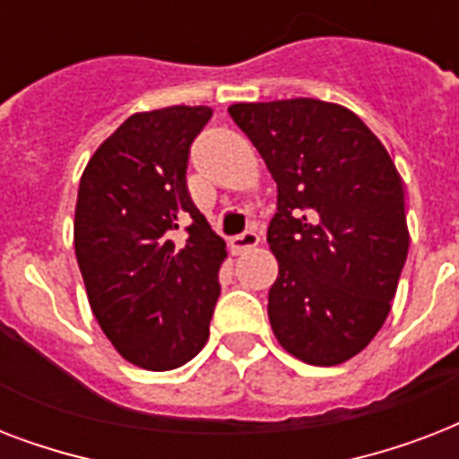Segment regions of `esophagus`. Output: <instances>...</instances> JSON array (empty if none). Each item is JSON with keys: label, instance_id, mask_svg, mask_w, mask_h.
I'll list each match as a JSON object with an SVG mask.
<instances>
[{"label": "esophagus", "instance_id": "esophagus-1", "mask_svg": "<svg viewBox=\"0 0 459 459\" xmlns=\"http://www.w3.org/2000/svg\"><path fill=\"white\" fill-rule=\"evenodd\" d=\"M259 245V236L255 233V230H245V233H240V236L230 238V250L236 252V255H240V252L245 250H252V247H257Z\"/></svg>", "mask_w": 459, "mask_h": 459}]
</instances>
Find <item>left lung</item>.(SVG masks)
<instances>
[{
	"instance_id": "1",
	"label": "left lung",
	"mask_w": 459,
	"mask_h": 459,
	"mask_svg": "<svg viewBox=\"0 0 459 459\" xmlns=\"http://www.w3.org/2000/svg\"><path fill=\"white\" fill-rule=\"evenodd\" d=\"M230 118L279 187L269 321L290 355L348 362L384 326L410 250L405 190L381 140L341 104L240 102Z\"/></svg>"
}]
</instances>
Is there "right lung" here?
I'll use <instances>...</instances> for the list:
<instances>
[{
    "instance_id": "right-lung-1",
    "label": "right lung",
    "mask_w": 459,
    "mask_h": 459,
    "mask_svg": "<svg viewBox=\"0 0 459 459\" xmlns=\"http://www.w3.org/2000/svg\"><path fill=\"white\" fill-rule=\"evenodd\" d=\"M209 118V107L183 104L133 114L81 176L74 245L90 307L118 355L150 371L183 367L204 348L221 293L226 243L186 183Z\"/></svg>"
}]
</instances>
